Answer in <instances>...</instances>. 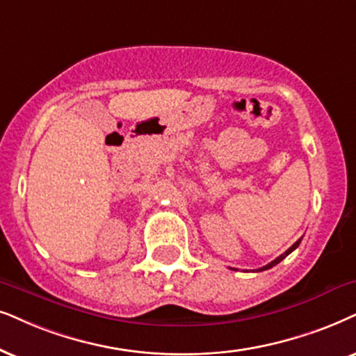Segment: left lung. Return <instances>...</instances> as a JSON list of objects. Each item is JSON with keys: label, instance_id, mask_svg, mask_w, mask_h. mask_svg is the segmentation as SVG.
I'll use <instances>...</instances> for the list:
<instances>
[{"label": "left lung", "instance_id": "8db88e82", "mask_svg": "<svg viewBox=\"0 0 356 356\" xmlns=\"http://www.w3.org/2000/svg\"><path fill=\"white\" fill-rule=\"evenodd\" d=\"M300 240H302V238H300ZM300 240H298V241H296V243H294V245H292L289 250H287V251H284V253H282L281 256H277V258H276V259H274V261H271V263H269V264H266V266L259 268V269H258V271H266V269H269V268H273V266H276V264H277V263H281V261H282V259H284L287 254H291V253H292V251H294L296 248H298V246H299V243H300Z\"/></svg>", "mask_w": 356, "mask_h": 356}]
</instances>
